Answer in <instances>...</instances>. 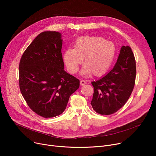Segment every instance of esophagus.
I'll list each match as a JSON object with an SVG mask.
<instances>
[{"label": "esophagus", "instance_id": "1", "mask_svg": "<svg viewBox=\"0 0 156 156\" xmlns=\"http://www.w3.org/2000/svg\"><path fill=\"white\" fill-rule=\"evenodd\" d=\"M87 83V81L84 80H80V85L81 86H83L84 85H85Z\"/></svg>", "mask_w": 156, "mask_h": 156}]
</instances>
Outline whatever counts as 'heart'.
<instances>
[{"mask_svg":"<svg viewBox=\"0 0 156 156\" xmlns=\"http://www.w3.org/2000/svg\"><path fill=\"white\" fill-rule=\"evenodd\" d=\"M115 53V45L112 42L101 37H82L76 40L75 48H69L65 51L64 61L68 71L75 74L84 58L85 64L81 75H88L93 73L94 75L99 76L110 68Z\"/></svg>","mask_w":156,"mask_h":156,"instance_id":"1","label":"heart"}]
</instances>
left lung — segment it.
I'll return each instance as SVG.
<instances>
[{
	"instance_id": "left-lung-1",
	"label": "left lung",
	"mask_w": 156,
	"mask_h": 156,
	"mask_svg": "<svg viewBox=\"0 0 156 156\" xmlns=\"http://www.w3.org/2000/svg\"><path fill=\"white\" fill-rule=\"evenodd\" d=\"M136 62L132 48L122 46L117 62L105 76L92 81L94 95L91 105L102 115H110L124 106L135 85Z\"/></svg>"
}]
</instances>
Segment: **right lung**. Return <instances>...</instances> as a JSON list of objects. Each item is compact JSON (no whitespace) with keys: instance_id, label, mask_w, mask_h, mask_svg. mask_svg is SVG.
I'll return each instance as SVG.
<instances>
[{"instance_id":"1","label":"right lung","mask_w":156,"mask_h":156,"mask_svg":"<svg viewBox=\"0 0 156 156\" xmlns=\"http://www.w3.org/2000/svg\"><path fill=\"white\" fill-rule=\"evenodd\" d=\"M61 34H40L23 54L19 65L21 93L30 108L45 118L60 115L80 80L64 70Z\"/></svg>"}]
</instances>
